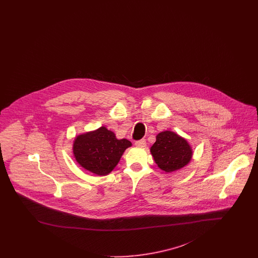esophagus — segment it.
<instances>
[{"label":"esophagus","instance_id":"34e87169","mask_svg":"<svg viewBox=\"0 0 258 258\" xmlns=\"http://www.w3.org/2000/svg\"><path fill=\"white\" fill-rule=\"evenodd\" d=\"M135 146L139 148L146 147V140L145 139H141L138 141H135Z\"/></svg>","mask_w":258,"mask_h":258}]
</instances>
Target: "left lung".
I'll use <instances>...</instances> for the list:
<instances>
[{"label": "left lung", "instance_id": "left-lung-1", "mask_svg": "<svg viewBox=\"0 0 258 258\" xmlns=\"http://www.w3.org/2000/svg\"><path fill=\"white\" fill-rule=\"evenodd\" d=\"M156 138L150 152L160 170L178 171L190 162L194 151L185 138L172 131L161 132Z\"/></svg>", "mask_w": 258, "mask_h": 258}]
</instances>
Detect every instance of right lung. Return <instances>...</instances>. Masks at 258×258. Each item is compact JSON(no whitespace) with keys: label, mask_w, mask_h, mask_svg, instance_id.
Listing matches in <instances>:
<instances>
[{"label":"right lung","mask_w":258,"mask_h":258,"mask_svg":"<svg viewBox=\"0 0 258 258\" xmlns=\"http://www.w3.org/2000/svg\"><path fill=\"white\" fill-rule=\"evenodd\" d=\"M127 139H118L116 135L102 125L95 131L76 135L73 154L76 162L87 171L98 176L108 175L117 166L127 148Z\"/></svg>","instance_id":"1"}]
</instances>
